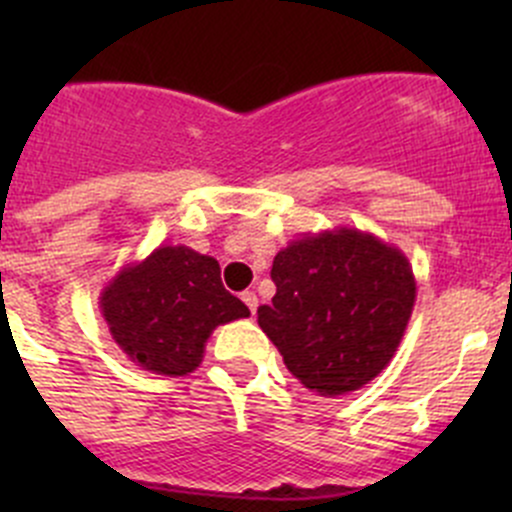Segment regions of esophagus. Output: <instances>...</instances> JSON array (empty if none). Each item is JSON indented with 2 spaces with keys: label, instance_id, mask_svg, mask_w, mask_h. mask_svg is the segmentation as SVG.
Segmentation results:
<instances>
[{
  "label": "esophagus",
  "instance_id": "1",
  "mask_svg": "<svg viewBox=\"0 0 512 512\" xmlns=\"http://www.w3.org/2000/svg\"><path fill=\"white\" fill-rule=\"evenodd\" d=\"M242 302L247 304V309H250L252 314L257 312V294L255 292H242Z\"/></svg>",
  "mask_w": 512,
  "mask_h": 512
}]
</instances>
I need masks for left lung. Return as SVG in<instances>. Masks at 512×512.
Instances as JSON below:
<instances>
[{
    "instance_id": "8db88e82",
    "label": "left lung",
    "mask_w": 512,
    "mask_h": 512,
    "mask_svg": "<svg viewBox=\"0 0 512 512\" xmlns=\"http://www.w3.org/2000/svg\"><path fill=\"white\" fill-rule=\"evenodd\" d=\"M277 292L257 324L294 379L319 396L352 394L394 359L416 302L399 247L356 227L304 232L272 262Z\"/></svg>"
}]
</instances>
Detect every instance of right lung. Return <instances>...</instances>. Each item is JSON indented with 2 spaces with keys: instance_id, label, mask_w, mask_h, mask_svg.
I'll use <instances>...</instances> for the list:
<instances>
[{
  "instance_id": "1",
  "label": "right lung",
  "mask_w": 512,
  "mask_h": 512,
  "mask_svg": "<svg viewBox=\"0 0 512 512\" xmlns=\"http://www.w3.org/2000/svg\"><path fill=\"white\" fill-rule=\"evenodd\" d=\"M98 304L121 352L160 376L195 371L215 327L250 317L223 287L218 260L185 245H160L121 267Z\"/></svg>"
}]
</instances>
